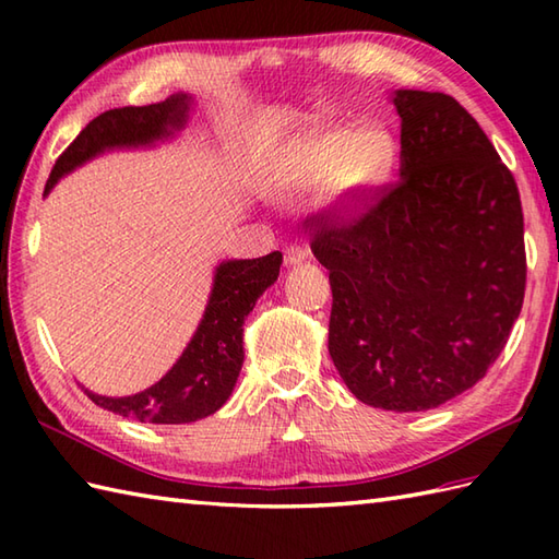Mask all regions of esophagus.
<instances>
[{"instance_id":"esophagus-1","label":"esophagus","mask_w":559,"mask_h":559,"mask_svg":"<svg viewBox=\"0 0 559 559\" xmlns=\"http://www.w3.org/2000/svg\"><path fill=\"white\" fill-rule=\"evenodd\" d=\"M307 254H310V252H307V247H302V245H288L286 247V254H283V257H286V264L288 266H295V264H302V261L307 259Z\"/></svg>"}]
</instances>
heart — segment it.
<instances>
[{
  "label": "heart",
  "instance_id": "b5f03b06",
  "mask_svg": "<svg viewBox=\"0 0 559 559\" xmlns=\"http://www.w3.org/2000/svg\"><path fill=\"white\" fill-rule=\"evenodd\" d=\"M394 160V141L374 122L355 129L329 127L302 139L286 168L281 170L273 192L283 204H300L326 187L341 201L365 194L384 180Z\"/></svg>",
  "mask_w": 559,
  "mask_h": 559
}]
</instances>
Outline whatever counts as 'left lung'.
<instances>
[{
	"mask_svg": "<svg viewBox=\"0 0 559 559\" xmlns=\"http://www.w3.org/2000/svg\"><path fill=\"white\" fill-rule=\"evenodd\" d=\"M399 180L307 218L329 269V355L367 406L437 408L500 358L526 290L514 175L466 108L396 91Z\"/></svg>",
	"mask_w": 559,
	"mask_h": 559,
	"instance_id": "obj_1",
	"label": "left lung"
}]
</instances>
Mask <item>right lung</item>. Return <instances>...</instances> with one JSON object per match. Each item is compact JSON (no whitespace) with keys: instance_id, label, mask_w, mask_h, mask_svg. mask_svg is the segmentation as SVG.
Segmentation results:
<instances>
[{"instance_id":"right-lung-1","label":"right lung","mask_w":559,"mask_h":559,"mask_svg":"<svg viewBox=\"0 0 559 559\" xmlns=\"http://www.w3.org/2000/svg\"><path fill=\"white\" fill-rule=\"evenodd\" d=\"M187 110L189 98L185 93H177L144 108H115L98 115L57 158L45 194L59 177L103 151L146 146L170 136L173 129H180L187 122ZM281 261V252L259 259L223 261L216 269L211 298L197 334L160 382L141 394L122 399L98 396L88 389L83 391L96 406L141 423L182 425L216 413L233 394L237 374L242 370L245 317L254 310L259 295L278 278Z\"/></svg>"}]
</instances>
